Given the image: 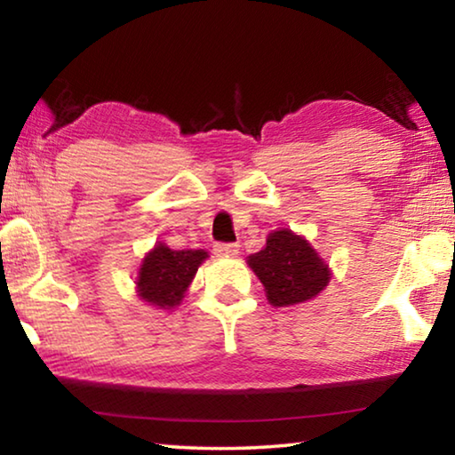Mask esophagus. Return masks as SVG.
<instances>
[{
  "mask_svg": "<svg viewBox=\"0 0 455 455\" xmlns=\"http://www.w3.org/2000/svg\"><path fill=\"white\" fill-rule=\"evenodd\" d=\"M214 255L236 257L238 255V244L236 243H217V244H214Z\"/></svg>",
  "mask_w": 455,
  "mask_h": 455,
  "instance_id": "obj_1",
  "label": "esophagus"
}]
</instances>
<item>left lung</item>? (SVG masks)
I'll use <instances>...</instances> for the list:
<instances>
[{"mask_svg":"<svg viewBox=\"0 0 455 455\" xmlns=\"http://www.w3.org/2000/svg\"><path fill=\"white\" fill-rule=\"evenodd\" d=\"M246 265L263 283L273 307H291L311 301L327 287L331 268L305 236L291 228L268 233L263 249L246 257Z\"/></svg>","mask_w":455,"mask_h":455,"instance_id":"8db88e82","label":"left lung"}]
</instances>
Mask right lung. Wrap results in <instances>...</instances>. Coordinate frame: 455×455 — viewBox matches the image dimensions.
<instances>
[{"instance_id": "1", "label": "right lung", "mask_w": 455, "mask_h": 455, "mask_svg": "<svg viewBox=\"0 0 455 455\" xmlns=\"http://www.w3.org/2000/svg\"><path fill=\"white\" fill-rule=\"evenodd\" d=\"M209 259L204 249L174 251L158 241L146 252L136 275V295L156 309L172 311L182 303L198 267Z\"/></svg>"}]
</instances>
